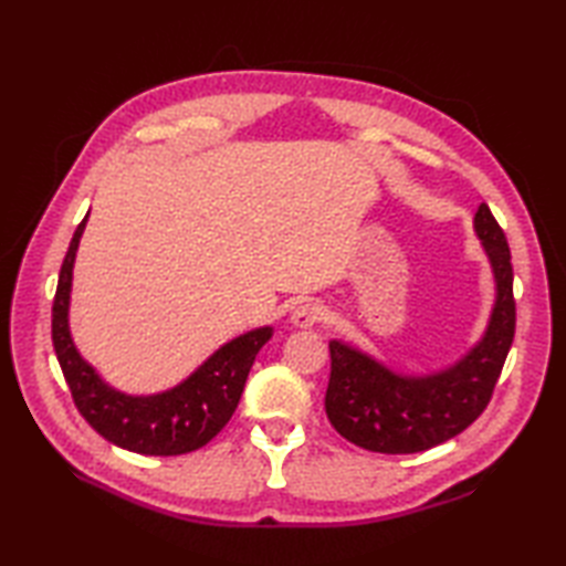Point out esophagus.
<instances>
[{"label":"esophagus","mask_w":566,"mask_h":566,"mask_svg":"<svg viewBox=\"0 0 566 566\" xmlns=\"http://www.w3.org/2000/svg\"><path fill=\"white\" fill-rule=\"evenodd\" d=\"M323 314H326V308L316 302H302L294 311H292V321L294 326L298 328H311L316 326V323L323 321Z\"/></svg>","instance_id":"1"}]
</instances>
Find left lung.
<instances>
[{
    "instance_id": "left-lung-1",
    "label": "left lung",
    "mask_w": 566,
    "mask_h": 566,
    "mask_svg": "<svg viewBox=\"0 0 566 566\" xmlns=\"http://www.w3.org/2000/svg\"><path fill=\"white\" fill-rule=\"evenodd\" d=\"M474 228L494 264L499 292L484 340L462 363L420 379L394 375L333 340L326 413L345 440L371 452H423L460 436L484 413L515 335V298L509 240L486 203Z\"/></svg>"
}]
</instances>
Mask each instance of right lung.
I'll return each mask as SVG.
<instances>
[{
    "label": "right lung",
    "mask_w": 566,
    "mask_h": 566,
    "mask_svg": "<svg viewBox=\"0 0 566 566\" xmlns=\"http://www.w3.org/2000/svg\"><path fill=\"white\" fill-rule=\"evenodd\" d=\"M84 221L87 216L70 240L53 298V347L72 401L104 440L124 450L170 457L203 448L231 420L250 367L260 347L272 338V331L260 328L240 335L211 355L187 381L165 394L126 396L109 389L77 355L67 331L72 262Z\"/></svg>",
    "instance_id": "right-lung-1"
}]
</instances>
